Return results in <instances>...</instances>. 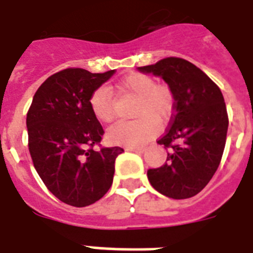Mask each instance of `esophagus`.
<instances>
[{"label":"esophagus","mask_w":253,"mask_h":253,"mask_svg":"<svg viewBox=\"0 0 253 253\" xmlns=\"http://www.w3.org/2000/svg\"><path fill=\"white\" fill-rule=\"evenodd\" d=\"M126 151H129V152H134V153H144V152H145V149H144V148L128 147V148H126Z\"/></svg>","instance_id":"obj_1"}]
</instances>
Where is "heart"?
Segmentation results:
<instances>
[{
  "mask_svg": "<svg viewBox=\"0 0 253 253\" xmlns=\"http://www.w3.org/2000/svg\"><path fill=\"white\" fill-rule=\"evenodd\" d=\"M120 93L137 97L132 121H120L108 129V138L113 144L128 147H141L156 134L157 123L168 119L173 108V94L165 85H157L152 77L141 73H132L121 80L117 85ZM94 117L102 123L115 119L116 106L112 93L108 88L94 90L89 100Z\"/></svg>",
  "mask_w": 253,
  "mask_h": 253,
  "instance_id": "1",
  "label": "heart"
}]
</instances>
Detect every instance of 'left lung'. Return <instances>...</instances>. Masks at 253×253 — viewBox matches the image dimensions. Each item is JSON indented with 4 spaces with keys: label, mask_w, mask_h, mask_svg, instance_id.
Returning a JSON list of instances; mask_svg holds the SVG:
<instances>
[{
    "label": "left lung",
    "mask_w": 253,
    "mask_h": 253,
    "mask_svg": "<svg viewBox=\"0 0 253 253\" xmlns=\"http://www.w3.org/2000/svg\"><path fill=\"white\" fill-rule=\"evenodd\" d=\"M161 77L173 94V117L157 144L169 148L167 163L148 170L156 191L170 199H189L210 183L223 156L228 115L219 86L192 62L168 57L138 68Z\"/></svg>",
    "instance_id": "1"
}]
</instances>
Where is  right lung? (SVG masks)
I'll return each instance as SVG.
<instances>
[{"mask_svg":"<svg viewBox=\"0 0 253 253\" xmlns=\"http://www.w3.org/2000/svg\"><path fill=\"white\" fill-rule=\"evenodd\" d=\"M115 75L69 68L37 89L26 116L29 152L37 173L65 204L86 207L100 200L113 183L120 147L94 151L104 129L92 113L94 90Z\"/></svg>","mask_w":253,"mask_h":253,"instance_id":"1","label":"right lung"}]
</instances>
